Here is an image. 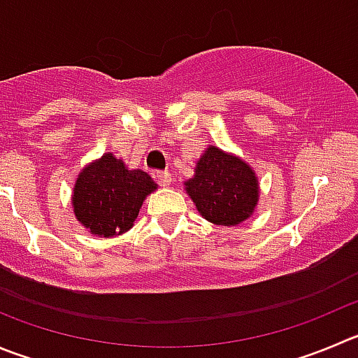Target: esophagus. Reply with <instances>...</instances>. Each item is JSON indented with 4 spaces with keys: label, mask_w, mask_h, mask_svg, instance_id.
Returning a JSON list of instances; mask_svg holds the SVG:
<instances>
[{
    "label": "esophagus",
    "mask_w": 358,
    "mask_h": 358,
    "mask_svg": "<svg viewBox=\"0 0 358 358\" xmlns=\"http://www.w3.org/2000/svg\"><path fill=\"white\" fill-rule=\"evenodd\" d=\"M157 182H159L160 185H169V183H171V173L159 171L157 173Z\"/></svg>",
    "instance_id": "obj_1"
}]
</instances>
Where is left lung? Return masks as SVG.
Listing matches in <instances>:
<instances>
[{
	"label": "left lung",
	"instance_id": "8db88e82",
	"mask_svg": "<svg viewBox=\"0 0 358 358\" xmlns=\"http://www.w3.org/2000/svg\"><path fill=\"white\" fill-rule=\"evenodd\" d=\"M185 192L198 212L217 226H238L255 213L259 183L255 169L233 153L208 146L196 164Z\"/></svg>",
	"mask_w": 358,
	"mask_h": 358
}]
</instances>
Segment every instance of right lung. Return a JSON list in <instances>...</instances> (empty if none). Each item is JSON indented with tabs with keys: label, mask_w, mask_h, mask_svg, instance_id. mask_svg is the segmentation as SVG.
Segmentation results:
<instances>
[{
	"label": "right lung",
	"mask_w": 358,
	"mask_h": 358,
	"mask_svg": "<svg viewBox=\"0 0 358 358\" xmlns=\"http://www.w3.org/2000/svg\"><path fill=\"white\" fill-rule=\"evenodd\" d=\"M155 189L148 173L129 169L122 159L103 153L79 173L72 194L73 213L92 235H122L132 228L143 201Z\"/></svg>",
	"instance_id": "add662e5"
}]
</instances>
